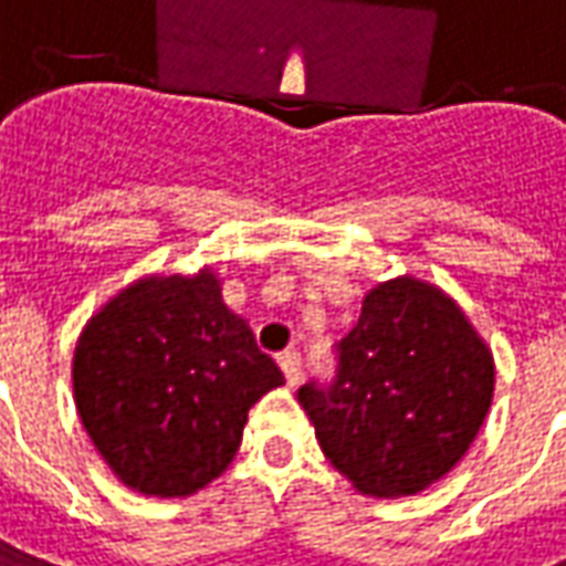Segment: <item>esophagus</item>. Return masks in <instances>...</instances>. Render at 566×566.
Returning <instances> with one entry per match:
<instances>
[{
  "label": "esophagus",
  "instance_id": "34e87169",
  "mask_svg": "<svg viewBox=\"0 0 566 566\" xmlns=\"http://www.w3.org/2000/svg\"><path fill=\"white\" fill-rule=\"evenodd\" d=\"M276 360H280V369H283L286 381H290V385H298V379H302V354H298V350H283Z\"/></svg>",
  "mask_w": 566,
  "mask_h": 566
}]
</instances>
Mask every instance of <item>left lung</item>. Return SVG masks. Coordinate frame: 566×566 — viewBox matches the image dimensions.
Returning <instances> with one entry per match:
<instances>
[{"instance_id":"obj_1","label":"left lung","mask_w":566,"mask_h":566,"mask_svg":"<svg viewBox=\"0 0 566 566\" xmlns=\"http://www.w3.org/2000/svg\"><path fill=\"white\" fill-rule=\"evenodd\" d=\"M335 348V379L302 385L298 403L323 455L360 493L416 496L469 453L496 366L447 292L416 276L379 283Z\"/></svg>"}]
</instances>
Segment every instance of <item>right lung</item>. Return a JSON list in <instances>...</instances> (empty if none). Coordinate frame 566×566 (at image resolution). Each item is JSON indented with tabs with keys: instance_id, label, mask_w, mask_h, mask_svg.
Instances as JSON below:
<instances>
[{
	"instance_id": "right-lung-1",
	"label": "right lung",
	"mask_w": 566,
	"mask_h": 566,
	"mask_svg": "<svg viewBox=\"0 0 566 566\" xmlns=\"http://www.w3.org/2000/svg\"><path fill=\"white\" fill-rule=\"evenodd\" d=\"M280 366L221 298L209 268L144 276L85 323L73 397L101 459L144 496H190L231 465Z\"/></svg>"
}]
</instances>
